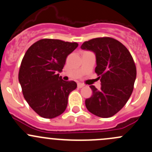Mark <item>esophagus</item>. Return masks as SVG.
I'll use <instances>...</instances> for the list:
<instances>
[{"label":"esophagus","instance_id":"esophagus-1","mask_svg":"<svg viewBox=\"0 0 152 152\" xmlns=\"http://www.w3.org/2000/svg\"><path fill=\"white\" fill-rule=\"evenodd\" d=\"M84 84H83V83H77V88H83L84 86Z\"/></svg>","mask_w":152,"mask_h":152}]
</instances>
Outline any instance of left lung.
<instances>
[{"mask_svg":"<svg viewBox=\"0 0 152 152\" xmlns=\"http://www.w3.org/2000/svg\"><path fill=\"white\" fill-rule=\"evenodd\" d=\"M81 49L96 55L95 72L101 88L91 86L93 94L86 99L89 112L101 118H109L118 112L130 97L136 78V66L127 48L115 39L100 37L85 42Z\"/></svg>","mask_w":152,"mask_h":152,"instance_id":"1","label":"left lung"}]
</instances>
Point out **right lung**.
<instances>
[{"mask_svg": "<svg viewBox=\"0 0 152 152\" xmlns=\"http://www.w3.org/2000/svg\"><path fill=\"white\" fill-rule=\"evenodd\" d=\"M77 46V42L43 39L26 51L19 70V82L28 104L41 117L53 118L66 108L69 94L77 83L63 80L58 72Z\"/></svg>", "mask_w": 152, "mask_h": 152, "instance_id": "1", "label": "right lung"}]
</instances>
